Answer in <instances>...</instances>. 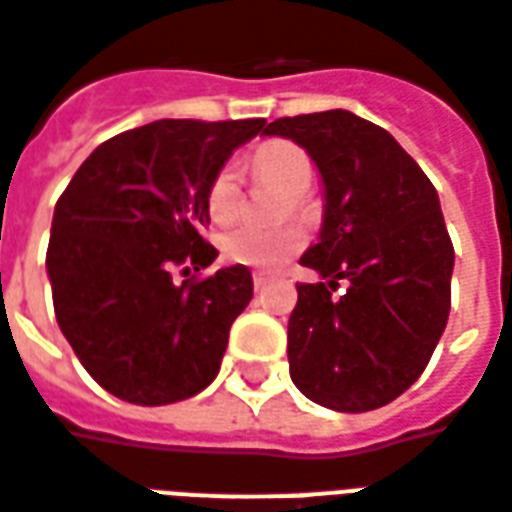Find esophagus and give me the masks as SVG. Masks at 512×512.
Segmentation results:
<instances>
[{
  "mask_svg": "<svg viewBox=\"0 0 512 512\" xmlns=\"http://www.w3.org/2000/svg\"><path fill=\"white\" fill-rule=\"evenodd\" d=\"M253 286H256V289H264V286H270V275H264V272H256V275H253Z\"/></svg>",
  "mask_w": 512,
  "mask_h": 512,
  "instance_id": "1",
  "label": "esophagus"
}]
</instances>
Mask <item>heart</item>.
<instances>
[{
	"mask_svg": "<svg viewBox=\"0 0 512 512\" xmlns=\"http://www.w3.org/2000/svg\"><path fill=\"white\" fill-rule=\"evenodd\" d=\"M251 174L292 196V210L305 212L302 193L311 188L313 163L308 152L292 141H267L251 155ZM240 171L223 166L207 185V215L215 226H229L240 215ZM305 245V229L297 223L281 229H234L220 237L223 259L251 270L272 272L283 267Z\"/></svg>",
	"mask_w": 512,
	"mask_h": 512,
	"instance_id": "obj_1",
	"label": "heart"
}]
</instances>
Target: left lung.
<instances>
[{
  "instance_id": "obj_1",
  "label": "left lung",
  "mask_w": 512,
  "mask_h": 512,
  "mask_svg": "<svg viewBox=\"0 0 512 512\" xmlns=\"http://www.w3.org/2000/svg\"><path fill=\"white\" fill-rule=\"evenodd\" d=\"M264 136L292 138L324 185L322 231L300 264L325 283L297 286L292 382L335 412L379 409L445 333L455 253L436 188L387 130L343 108L275 119Z\"/></svg>"
}]
</instances>
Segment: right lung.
Listing matches in <instances>:
<instances>
[{
  "instance_id": "right-lung-1",
  "label": "right lung",
  "mask_w": 512,
  "mask_h": 512,
  "mask_svg": "<svg viewBox=\"0 0 512 512\" xmlns=\"http://www.w3.org/2000/svg\"><path fill=\"white\" fill-rule=\"evenodd\" d=\"M264 119H158L103 141L73 174L51 220L54 311L89 376L122 401L163 406L218 376L234 319L253 297L248 267L207 270L218 251L207 185Z\"/></svg>"
}]
</instances>
